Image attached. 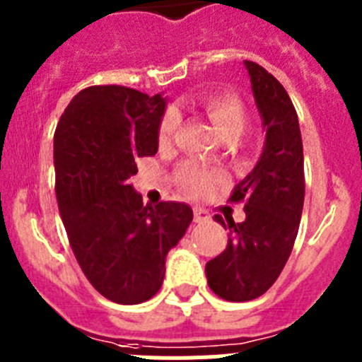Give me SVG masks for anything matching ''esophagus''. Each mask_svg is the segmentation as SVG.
Returning a JSON list of instances; mask_svg holds the SVG:
<instances>
[{"label":"esophagus","instance_id":"1","mask_svg":"<svg viewBox=\"0 0 362 362\" xmlns=\"http://www.w3.org/2000/svg\"><path fill=\"white\" fill-rule=\"evenodd\" d=\"M194 221L196 223H206V221H210V214L206 210L194 209Z\"/></svg>","mask_w":362,"mask_h":362}]
</instances>
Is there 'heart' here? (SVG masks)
Wrapping results in <instances>:
<instances>
[{
  "label": "heart",
  "mask_w": 362,
  "mask_h": 362,
  "mask_svg": "<svg viewBox=\"0 0 362 362\" xmlns=\"http://www.w3.org/2000/svg\"><path fill=\"white\" fill-rule=\"evenodd\" d=\"M199 107L206 114L214 129L223 139H238L246 127V112L241 99L228 92H210L199 99ZM179 116L175 110H168L159 124V143L166 145L177 130ZM177 185L190 196H204L212 190L214 185L223 181V174L204 170L196 165H185L179 168Z\"/></svg>",
  "instance_id": "obj_1"
}]
</instances>
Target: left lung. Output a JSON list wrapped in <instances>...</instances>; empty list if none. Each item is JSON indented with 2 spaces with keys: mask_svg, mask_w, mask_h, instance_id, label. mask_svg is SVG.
I'll list each match as a JSON object with an SVG mask.
<instances>
[{
  "mask_svg": "<svg viewBox=\"0 0 362 362\" xmlns=\"http://www.w3.org/2000/svg\"><path fill=\"white\" fill-rule=\"evenodd\" d=\"M243 65L263 121V152L230 197L246 203L245 221L214 217L230 230L228 245L204 267L212 292L233 303L263 296L276 283L296 243L305 203L303 139L292 99L263 66Z\"/></svg>",
  "mask_w": 362,
  "mask_h": 362,
  "instance_id": "1",
  "label": "left lung"
}]
</instances>
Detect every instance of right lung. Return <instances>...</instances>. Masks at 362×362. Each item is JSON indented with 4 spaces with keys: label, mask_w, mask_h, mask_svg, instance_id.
I'll return each mask as SVG.
<instances>
[{
    "label": "right lung",
    "mask_w": 362,
    "mask_h": 362,
    "mask_svg": "<svg viewBox=\"0 0 362 362\" xmlns=\"http://www.w3.org/2000/svg\"><path fill=\"white\" fill-rule=\"evenodd\" d=\"M166 98L117 85L74 95L54 134L56 196L79 267L92 286L119 305L158 293L168 252L192 223L177 201L143 204L129 179L153 156Z\"/></svg>",
    "instance_id": "right-lung-1"
}]
</instances>
